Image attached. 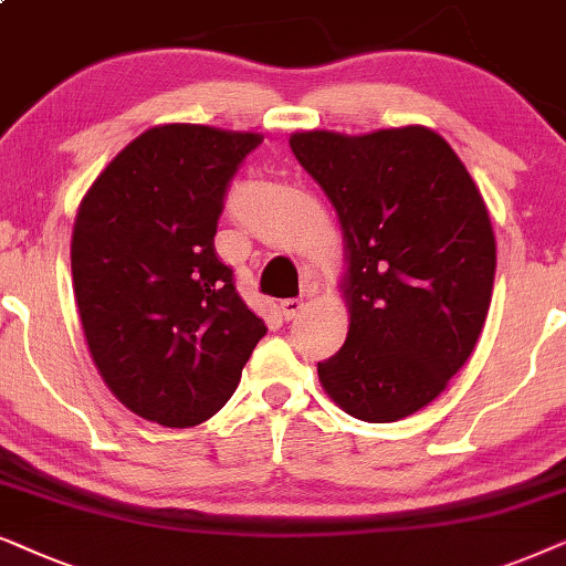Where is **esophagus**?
Here are the masks:
<instances>
[{
    "instance_id": "obj_1",
    "label": "esophagus",
    "mask_w": 566,
    "mask_h": 566,
    "mask_svg": "<svg viewBox=\"0 0 566 566\" xmlns=\"http://www.w3.org/2000/svg\"><path fill=\"white\" fill-rule=\"evenodd\" d=\"M303 307H305V303H303V300H300V297H290V300H282V303H279V311H282V315H284V318H287V321L297 318Z\"/></svg>"
}]
</instances>
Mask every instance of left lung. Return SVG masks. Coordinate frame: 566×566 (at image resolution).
Here are the masks:
<instances>
[{
  "label": "left lung",
  "mask_w": 566,
  "mask_h": 566,
  "mask_svg": "<svg viewBox=\"0 0 566 566\" xmlns=\"http://www.w3.org/2000/svg\"><path fill=\"white\" fill-rule=\"evenodd\" d=\"M290 147L346 243L349 334L318 361L321 386L354 419L409 417L448 388L484 328L496 269L484 199L427 126L295 132Z\"/></svg>",
  "instance_id": "8db88e82"
}]
</instances>
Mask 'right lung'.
<instances>
[{
    "label": "right lung",
    "mask_w": 566,
    "mask_h": 566,
    "mask_svg": "<svg viewBox=\"0 0 566 566\" xmlns=\"http://www.w3.org/2000/svg\"><path fill=\"white\" fill-rule=\"evenodd\" d=\"M261 139L153 126L82 196L72 230L82 331L105 386L142 419L184 429L214 417L266 334L214 253L224 191Z\"/></svg>",
    "instance_id": "obj_1"
}]
</instances>
